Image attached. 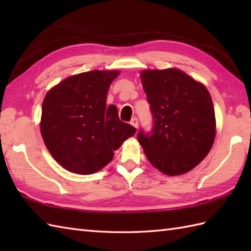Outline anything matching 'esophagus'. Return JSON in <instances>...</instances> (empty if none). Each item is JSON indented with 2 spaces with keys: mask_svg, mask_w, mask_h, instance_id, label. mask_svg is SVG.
Instances as JSON below:
<instances>
[{
  "mask_svg": "<svg viewBox=\"0 0 251 251\" xmlns=\"http://www.w3.org/2000/svg\"><path fill=\"white\" fill-rule=\"evenodd\" d=\"M130 124L134 126V127H136V128H138V126H139V123H138L137 117H134V119L130 121Z\"/></svg>",
  "mask_w": 251,
  "mask_h": 251,
  "instance_id": "34e87169",
  "label": "esophagus"
}]
</instances>
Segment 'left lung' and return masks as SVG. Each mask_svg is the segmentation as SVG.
<instances>
[{
	"label": "left lung",
	"mask_w": 251,
	"mask_h": 251,
	"mask_svg": "<svg viewBox=\"0 0 251 251\" xmlns=\"http://www.w3.org/2000/svg\"><path fill=\"white\" fill-rule=\"evenodd\" d=\"M141 82L153 115L150 134L138 141L154 167L168 176L190 172L209 153L216 136L210 94L178 69L143 70Z\"/></svg>",
	"instance_id": "left-lung-1"
}]
</instances>
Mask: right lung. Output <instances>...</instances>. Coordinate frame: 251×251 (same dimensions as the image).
<instances>
[{"mask_svg": "<svg viewBox=\"0 0 251 251\" xmlns=\"http://www.w3.org/2000/svg\"><path fill=\"white\" fill-rule=\"evenodd\" d=\"M119 71L94 70L63 79L46 94L41 134L51 156L69 172L90 175L108 165L136 128L122 122L106 94Z\"/></svg>", "mask_w": 251, "mask_h": 251, "instance_id": "obj_1", "label": "right lung"}]
</instances>
